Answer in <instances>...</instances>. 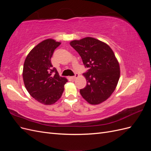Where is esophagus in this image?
<instances>
[{"instance_id": "esophagus-1", "label": "esophagus", "mask_w": 151, "mask_h": 151, "mask_svg": "<svg viewBox=\"0 0 151 151\" xmlns=\"http://www.w3.org/2000/svg\"><path fill=\"white\" fill-rule=\"evenodd\" d=\"M79 77V74H76L75 76L70 77V79H73V80H74V79H76V78H77V77Z\"/></svg>"}]
</instances>
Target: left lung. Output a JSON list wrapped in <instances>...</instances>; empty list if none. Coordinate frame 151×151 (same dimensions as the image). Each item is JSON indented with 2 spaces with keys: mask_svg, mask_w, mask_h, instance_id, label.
Returning a JSON list of instances; mask_svg holds the SVG:
<instances>
[{
  "mask_svg": "<svg viewBox=\"0 0 151 151\" xmlns=\"http://www.w3.org/2000/svg\"><path fill=\"white\" fill-rule=\"evenodd\" d=\"M70 45L89 68L83 74L87 84L80 90L81 96L91 104H101L111 96L119 81L120 68L115 53L108 45L92 37L72 40Z\"/></svg>",
  "mask_w": 151,
  "mask_h": 151,
  "instance_id": "1",
  "label": "left lung"
}]
</instances>
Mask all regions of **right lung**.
I'll use <instances>...</instances> for the list:
<instances>
[{
  "label": "right lung",
  "instance_id": "obj_1",
  "mask_svg": "<svg viewBox=\"0 0 151 151\" xmlns=\"http://www.w3.org/2000/svg\"><path fill=\"white\" fill-rule=\"evenodd\" d=\"M61 44L52 38L42 41L27 55L22 78L26 90L35 100L45 105L56 103L62 96L68 81L53 68L51 58L55 49ZM53 72H55L54 75Z\"/></svg>",
  "mask_w": 151,
  "mask_h": 151
}]
</instances>
